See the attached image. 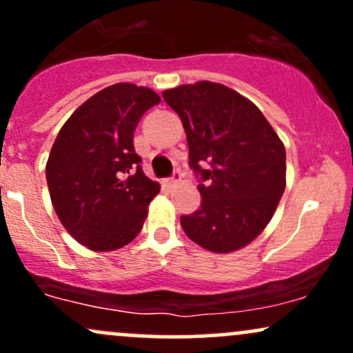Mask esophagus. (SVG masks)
Masks as SVG:
<instances>
[{
	"label": "esophagus",
	"instance_id": "34e87169",
	"mask_svg": "<svg viewBox=\"0 0 353 353\" xmlns=\"http://www.w3.org/2000/svg\"><path fill=\"white\" fill-rule=\"evenodd\" d=\"M181 177H182L181 171H174V172H172V176L169 177V179H165V184H168L169 188H174V185H176L177 182L181 181Z\"/></svg>",
	"mask_w": 353,
	"mask_h": 353
}]
</instances>
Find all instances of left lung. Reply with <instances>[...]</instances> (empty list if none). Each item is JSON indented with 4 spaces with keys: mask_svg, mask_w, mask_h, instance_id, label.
I'll return each mask as SVG.
<instances>
[{
    "mask_svg": "<svg viewBox=\"0 0 353 353\" xmlns=\"http://www.w3.org/2000/svg\"><path fill=\"white\" fill-rule=\"evenodd\" d=\"M199 179L201 208L181 217L190 241L212 252L242 249L264 230L285 189V148L261 109L222 84L168 89Z\"/></svg>",
    "mask_w": 353,
    "mask_h": 353,
    "instance_id": "left-lung-1",
    "label": "left lung"
}]
</instances>
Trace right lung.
Returning <instances> with one entry per match:
<instances>
[{"instance_id":"obj_1","label":"right lung","mask_w":353,"mask_h":353,"mask_svg":"<svg viewBox=\"0 0 353 353\" xmlns=\"http://www.w3.org/2000/svg\"><path fill=\"white\" fill-rule=\"evenodd\" d=\"M161 101L149 88H104L61 128L46 164L50 196L61 224L79 244L108 252L141 232L159 192L134 151V131Z\"/></svg>"}]
</instances>
